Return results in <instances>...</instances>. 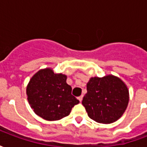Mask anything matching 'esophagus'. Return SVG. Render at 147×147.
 I'll use <instances>...</instances> for the list:
<instances>
[{
	"mask_svg": "<svg viewBox=\"0 0 147 147\" xmlns=\"http://www.w3.org/2000/svg\"><path fill=\"white\" fill-rule=\"evenodd\" d=\"M83 95L80 96V97H79V98H78V99H79V100H80V102H82V101H83Z\"/></svg>",
	"mask_w": 147,
	"mask_h": 147,
	"instance_id": "obj_1",
	"label": "esophagus"
}]
</instances>
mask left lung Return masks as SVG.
<instances>
[{"mask_svg":"<svg viewBox=\"0 0 147 147\" xmlns=\"http://www.w3.org/2000/svg\"><path fill=\"white\" fill-rule=\"evenodd\" d=\"M82 104L88 117L98 123L119 120L129 102V90L123 80L113 75L91 77L86 84Z\"/></svg>","mask_w":147,"mask_h":147,"instance_id":"8db88e82","label":"left lung"}]
</instances>
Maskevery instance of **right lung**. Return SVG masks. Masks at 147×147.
Instances as JSON below:
<instances>
[{
	"mask_svg": "<svg viewBox=\"0 0 147 147\" xmlns=\"http://www.w3.org/2000/svg\"><path fill=\"white\" fill-rule=\"evenodd\" d=\"M67 76L56 73L50 67L40 69L31 77L27 86V96L34 113L49 121L68 116L80 101L71 94Z\"/></svg>",
	"mask_w": 147,
	"mask_h": 147,
	"instance_id": "right-lung-1",
	"label": "right lung"
}]
</instances>
